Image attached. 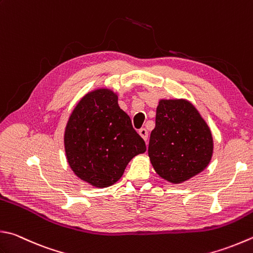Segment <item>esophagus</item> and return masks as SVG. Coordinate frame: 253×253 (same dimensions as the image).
Segmentation results:
<instances>
[{"label":"esophagus","mask_w":253,"mask_h":253,"mask_svg":"<svg viewBox=\"0 0 253 253\" xmlns=\"http://www.w3.org/2000/svg\"><path fill=\"white\" fill-rule=\"evenodd\" d=\"M139 134L143 137V139L146 141L147 140V136H149V132H147V130H146L145 127H142V128H140V130H139Z\"/></svg>","instance_id":"34e87169"}]
</instances>
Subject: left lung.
I'll return each instance as SVG.
<instances>
[{
	"mask_svg": "<svg viewBox=\"0 0 253 253\" xmlns=\"http://www.w3.org/2000/svg\"><path fill=\"white\" fill-rule=\"evenodd\" d=\"M212 155V136L206 122L186 100H161L151 132L149 156L155 171L173 184L206 169Z\"/></svg>",
	"mask_w": 253,
	"mask_h": 253,
	"instance_id": "1",
	"label": "left lung"
}]
</instances>
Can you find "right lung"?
Returning a JSON list of instances; mask_svg holds the SVG:
<instances>
[{
  "mask_svg": "<svg viewBox=\"0 0 253 253\" xmlns=\"http://www.w3.org/2000/svg\"><path fill=\"white\" fill-rule=\"evenodd\" d=\"M65 151L74 173L94 187L111 186L133 157L146 151L111 90L98 89L80 100L65 131Z\"/></svg>",
  "mask_w": 253,
  "mask_h": 253,
  "instance_id": "right-lung-1",
  "label": "right lung"
}]
</instances>
